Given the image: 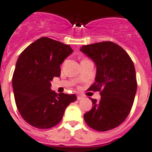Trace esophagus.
I'll list each match as a JSON object with an SVG mask.
<instances>
[{"label":"esophagus","instance_id":"34e87169","mask_svg":"<svg viewBox=\"0 0 152 152\" xmlns=\"http://www.w3.org/2000/svg\"><path fill=\"white\" fill-rule=\"evenodd\" d=\"M83 96L77 95V100H81V99H83Z\"/></svg>","mask_w":152,"mask_h":152}]
</instances>
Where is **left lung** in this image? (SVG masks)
I'll list each match as a JSON object with an SVG mask.
<instances>
[{"instance_id":"1","label":"left lung","mask_w":152,"mask_h":152,"mask_svg":"<svg viewBox=\"0 0 152 152\" xmlns=\"http://www.w3.org/2000/svg\"><path fill=\"white\" fill-rule=\"evenodd\" d=\"M80 51L96 65L94 83L89 90L101 91V100L91 99L93 107L85 113L84 120L97 131L114 129L126 119L137 92L135 67L123 48L104 41L85 45Z\"/></svg>"}]
</instances>
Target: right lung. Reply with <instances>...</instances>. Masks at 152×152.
Returning a JSON list of instances; mask_svg holds the SVG:
<instances>
[{
	"label": "right lung",
	"instance_id": "1",
	"mask_svg": "<svg viewBox=\"0 0 152 152\" xmlns=\"http://www.w3.org/2000/svg\"><path fill=\"white\" fill-rule=\"evenodd\" d=\"M72 51L69 45L41 37L18 57L12 87L18 112L29 125L39 129L55 126L65 108L76 102L75 94H57L50 89L53 78L60 76V65Z\"/></svg>",
	"mask_w": 152,
	"mask_h": 152
}]
</instances>
